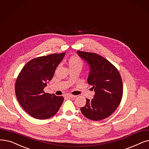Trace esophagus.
I'll use <instances>...</instances> for the list:
<instances>
[{"label": "esophagus", "mask_w": 149, "mask_h": 149, "mask_svg": "<svg viewBox=\"0 0 149 149\" xmlns=\"http://www.w3.org/2000/svg\"><path fill=\"white\" fill-rule=\"evenodd\" d=\"M66 96L68 97H69V98H75V97H76V95H72L70 94H66Z\"/></svg>", "instance_id": "obj_1"}]
</instances>
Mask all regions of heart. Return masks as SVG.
Instances as JSON below:
<instances>
[{
  "mask_svg": "<svg viewBox=\"0 0 149 149\" xmlns=\"http://www.w3.org/2000/svg\"><path fill=\"white\" fill-rule=\"evenodd\" d=\"M69 66L70 68H81L83 66V62L80 58L77 56L71 57L68 61Z\"/></svg>",
  "mask_w": 149,
  "mask_h": 149,
  "instance_id": "heart-1",
  "label": "heart"
}]
</instances>
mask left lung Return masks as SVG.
<instances>
[{
  "label": "left lung",
  "instance_id": "8db88e82",
  "mask_svg": "<svg viewBox=\"0 0 149 149\" xmlns=\"http://www.w3.org/2000/svg\"><path fill=\"white\" fill-rule=\"evenodd\" d=\"M77 54L89 66L88 83L93 86L95 94L93 99L80 108L81 113L89 119L100 120L112 114L120 104L123 84L118 70L100 55L77 51Z\"/></svg>",
  "mask_w": 149,
  "mask_h": 149
}]
</instances>
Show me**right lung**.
<instances>
[{
    "mask_svg": "<svg viewBox=\"0 0 149 149\" xmlns=\"http://www.w3.org/2000/svg\"><path fill=\"white\" fill-rule=\"evenodd\" d=\"M65 54L36 58L25 64L19 73L15 84L16 95L21 107L31 117L46 119L58 111L63 97L44 93V89L52 79Z\"/></svg>",
    "mask_w": 149,
    "mask_h": 149,
    "instance_id": "add662e5",
    "label": "right lung"
}]
</instances>
